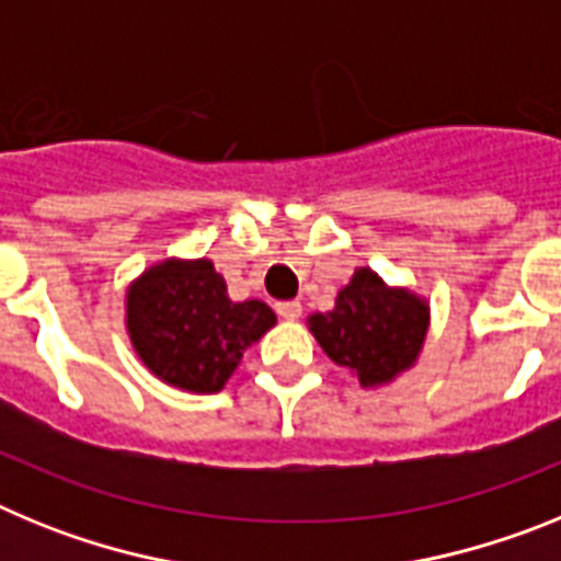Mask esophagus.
Here are the masks:
<instances>
[{"label":"esophagus","instance_id":"esophagus-1","mask_svg":"<svg viewBox=\"0 0 561 561\" xmlns=\"http://www.w3.org/2000/svg\"><path fill=\"white\" fill-rule=\"evenodd\" d=\"M277 314L284 317V320H300L304 306L297 304V300H286V304H277Z\"/></svg>","mask_w":561,"mask_h":561}]
</instances>
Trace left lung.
Segmentation results:
<instances>
[{
  "label": "left lung",
  "mask_w": 561,
  "mask_h": 561,
  "mask_svg": "<svg viewBox=\"0 0 561 561\" xmlns=\"http://www.w3.org/2000/svg\"><path fill=\"white\" fill-rule=\"evenodd\" d=\"M306 325L331 362L348 368L362 388H385L415 368L430 331V300L390 286L370 266L336 291L334 309L314 311Z\"/></svg>",
  "instance_id": "obj_1"
}]
</instances>
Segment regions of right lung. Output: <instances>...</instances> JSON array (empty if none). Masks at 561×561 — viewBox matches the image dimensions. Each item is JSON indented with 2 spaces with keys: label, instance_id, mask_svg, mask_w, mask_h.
<instances>
[{
  "label": "right lung",
  "instance_id": "1",
  "mask_svg": "<svg viewBox=\"0 0 561 561\" xmlns=\"http://www.w3.org/2000/svg\"><path fill=\"white\" fill-rule=\"evenodd\" d=\"M264 300H230L210 257H162L126 286V331L153 376L187 393H219L272 325Z\"/></svg>",
  "mask_w": 561,
  "mask_h": 561
}]
</instances>
